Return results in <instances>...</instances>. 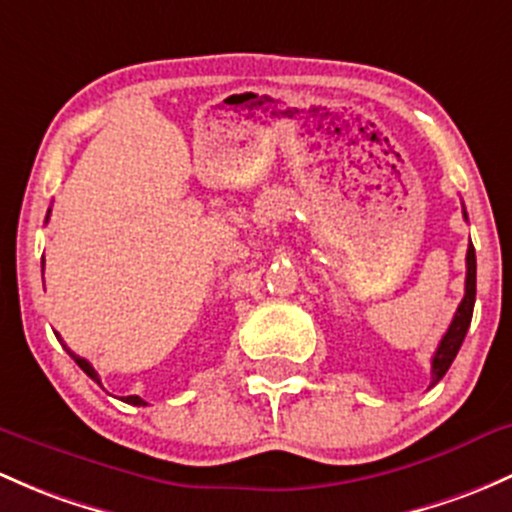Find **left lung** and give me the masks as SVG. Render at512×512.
<instances>
[{"label":"left lung","mask_w":512,"mask_h":512,"mask_svg":"<svg viewBox=\"0 0 512 512\" xmlns=\"http://www.w3.org/2000/svg\"><path fill=\"white\" fill-rule=\"evenodd\" d=\"M473 304H476V250H473V245H469V252H466V294L464 299H461L459 309H456L454 319H451L444 338L439 341L437 353H434L432 358V385H437L446 375V370L451 368V363H454L456 353H459L461 343H464L466 338V331H469L471 326Z\"/></svg>","instance_id":"left-lung-1"}]
</instances>
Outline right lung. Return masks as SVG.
Here are the masks:
<instances>
[{"instance_id":"right-lung-1","label":"right lung","mask_w":512,"mask_h":512,"mask_svg":"<svg viewBox=\"0 0 512 512\" xmlns=\"http://www.w3.org/2000/svg\"><path fill=\"white\" fill-rule=\"evenodd\" d=\"M46 220H48V215H46ZM56 338H58V341H61V336H58V333H56ZM63 348H66V351H68V353H71V358L75 360V363H78V365H80V370H83V373H85V375H90V378H93V380H95V383H98V385H100V378H98V373H95V368H93V365H90V363H88V360H85V358H80V355H75V353L71 351V348H68V346H66V343H63ZM122 402H127V405H137V407L147 405V402H144V400H142V397H137V395H129V397H122Z\"/></svg>"}]
</instances>
